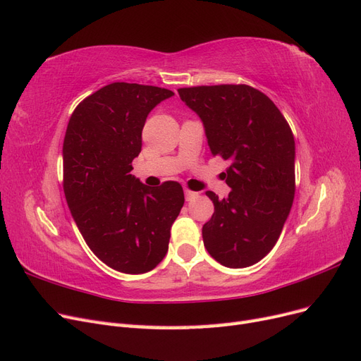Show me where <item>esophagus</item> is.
Returning <instances> with one entry per match:
<instances>
[{"label": "esophagus", "mask_w": 361, "mask_h": 361, "mask_svg": "<svg viewBox=\"0 0 361 361\" xmlns=\"http://www.w3.org/2000/svg\"><path fill=\"white\" fill-rule=\"evenodd\" d=\"M197 192H194V191H191V190H188V188H185V199L187 200H194L195 197H197Z\"/></svg>", "instance_id": "34e87169"}]
</instances>
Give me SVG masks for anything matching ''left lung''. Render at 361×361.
Here are the masks:
<instances>
[{
  "mask_svg": "<svg viewBox=\"0 0 361 361\" xmlns=\"http://www.w3.org/2000/svg\"><path fill=\"white\" fill-rule=\"evenodd\" d=\"M180 99L202 118L214 157L231 161L220 200L203 228L204 248L227 268L264 259L283 231L295 194V140L286 118L267 94L245 84L179 89Z\"/></svg>",
  "mask_w": 361,
  "mask_h": 361,
  "instance_id": "1",
  "label": "left lung"
}]
</instances>
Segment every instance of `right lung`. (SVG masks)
Listing matches in <instances>:
<instances>
[{
  "mask_svg": "<svg viewBox=\"0 0 361 361\" xmlns=\"http://www.w3.org/2000/svg\"><path fill=\"white\" fill-rule=\"evenodd\" d=\"M174 93L113 82L87 96L63 143V188L85 244L105 265L143 274L167 255L185 197L180 183L147 187L133 174L147 114Z\"/></svg>",
  "mask_w": 361,
  "mask_h": 361,
  "instance_id": "add662e5",
  "label": "right lung"
}]
</instances>
